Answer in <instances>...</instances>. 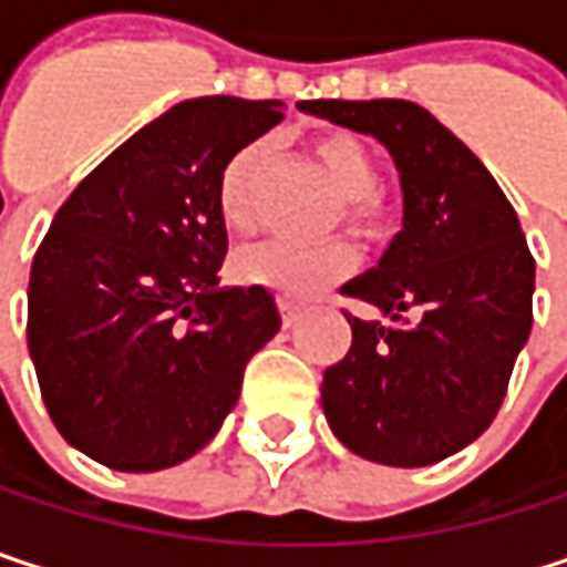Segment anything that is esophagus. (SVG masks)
<instances>
[{
  "label": "esophagus",
  "instance_id": "obj_1",
  "mask_svg": "<svg viewBox=\"0 0 567 567\" xmlns=\"http://www.w3.org/2000/svg\"><path fill=\"white\" fill-rule=\"evenodd\" d=\"M279 311H282V324L285 328H291V324H298V318H301V305H295V301H279Z\"/></svg>",
  "mask_w": 567,
  "mask_h": 567
}]
</instances>
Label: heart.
Here are the masks:
<instances>
[{
	"label": "heart",
	"instance_id": "heart-1",
	"mask_svg": "<svg viewBox=\"0 0 567 567\" xmlns=\"http://www.w3.org/2000/svg\"><path fill=\"white\" fill-rule=\"evenodd\" d=\"M266 141L236 151L216 179V213L233 233H249L256 226V179L266 164ZM311 154L328 173L331 186L344 196V223L378 239L391 229V206L381 199L378 161L368 144L348 131H324L311 141ZM358 266L348 243H328L318 249H298L288 243H262L236 252V279L256 288H269L282 298H311L328 285L341 282Z\"/></svg>",
	"mask_w": 567,
	"mask_h": 567
}]
</instances>
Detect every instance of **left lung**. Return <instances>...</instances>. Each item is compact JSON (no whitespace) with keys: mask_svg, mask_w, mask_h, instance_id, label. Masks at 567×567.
<instances>
[{"mask_svg":"<svg viewBox=\"0 0 567 567\" xmlns=\"http://www.w3.org/2000/svg\"><path fill=\"white\" fill-rule=\"evenodd\" d=\"M298 107L381 141L403 193V229L341 288L391 324L344 315L351 351L321 381L328 426L371 463H440L496 420L532 331L535 259L518 216L483 161L413 101Z\"/></svg>","mask_w":567,"mask_h":567,"instance_id":"8db88e82","label":"left lung"}]
</instances>
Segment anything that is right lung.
I'll return each instance as SVG.
<instances>
[{
    "label": "right lung",
    "mask_w": 567,
    "mask_h": 567,
    "mask_svg": "<svg viewBox=\"0 0 567 567\" xmlns=\"http://www.w3.org/2000/svg\"><path fill=\"white\" fill-rule=\"evenodd\" d=\"M279 121L282 101H183L61 203L32 259L29 354L52 423L84 456L167 470L236 406L282 318L269 288L219 285L216 179Z\"/></svg>",
    "instance_id": "add662e5"
}]
</instances>
